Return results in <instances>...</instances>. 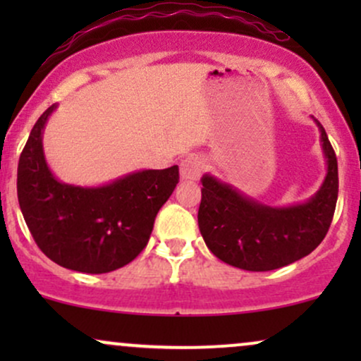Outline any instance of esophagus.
I'll list each match as a JSON object with an SVG mask.
<instances>
[{
  "mask_svg": "<svg viewBox=\"0 0 361 361\" xmlns=\"http://www.w3.org/2000/svg\"><path fill=\"white\" fill-rule=\"evenodd\" d=\"M205 161L200 156H188L180 163L181 180H198L204 171Z\"/></svg>",
  "mask_w": 361,
  "mask_h": 361,
  "instance_id": "esophagus-1",
  "label": "esophagus"
}]
</instances>
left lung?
<instances>
[{"instance_id":"obj_1","label":"left lung","mask_w":361,"mask_h":361,"mask_svg":"<svg viewBox=\"0 0 361 361\" xmlns=\"http://www.w3.org/2000/svg\"><path fill=\"white\" fill-rule=\"evenodd\" d=\"M314 122L327 173L304 204L264 205L212 175L202 176L198 227L207 247L224 263L247 271L276 270L310 255L326 238L338 200V161L324 127Z\"/></svg>"}]
</instances>
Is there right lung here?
Segmentation results:
<instances>
[{
	"instance_id": "add662e5",
	"label": "right lung",
	"mask_w": 361,
	"mask_h": 361,
	"mask_svg": "<svg viewBox=\"0 0 361 361\" xmlns=\"http://www.w3.org/2000/svg\"><path fill=\"white\" fill-rule=\"evenodd\" d=\"M37 120L18 161V204L37 246L54 263L81 273H109L146 247L159 209L176 188L178 166L142 169L102 186L62 183L44 156L52 111Z\"/></svg>"
}]
</instances>
